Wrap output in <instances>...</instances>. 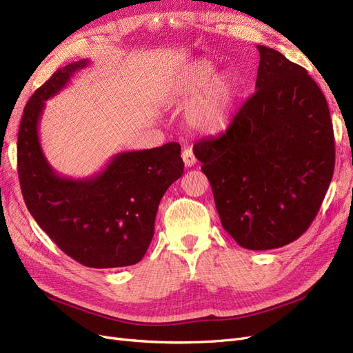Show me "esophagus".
I'll list each match as a JSON object with an SVG mask.
<instances>
[{
	"label": "esophagus",
	"instance_id": "obj_1",
	"mask_svg": "<svg viewBox=\"0 0 353 353\" xmlns=\"http://www.w3.org/2000/svg\"><path fill=\"white\" fill-rule=\"evenodd\" d=\"M183 160H184L185 166H188V168L194 166L196 162H197L196 156L193 154V150H191V148H184V152H183Z\"/></svg>",
	"mask_w": 353,
	"mask_h": 353
}]
</instances>
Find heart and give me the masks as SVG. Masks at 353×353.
<instances>
[{
    "instance_id": "b5f03b06",
    "label": "heart",
    "mask_w": 353,
    "mask_h": 353,
    "mask_svg": "<svg viewBox=\"0 0 353 353\" xmlns=\"http://www.w3.org/2000/svg\"><path fill=\"white\" fill-rule=\"evenodd\" d=\"M216 73L209 60H197L185 66L169 88L170 97L188 100L187 121L194 130L215 134L227 126L239 94L237 79L232 73Z\"/></svg>"
}]
</instances>
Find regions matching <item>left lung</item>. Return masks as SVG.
<instances>
[{"mask_svg": "<svg viewBox=\"0 0 353 353\" xmlns=\"http://www.w3.org/2000/svg\"><path fill=\"white\" fill-rule=\"evenodd\" d=\"M256 92L227 131L194 144L221 223L241 248L297 240L321 208L334 172L328 104L306 69L258 46Z\"/></svg>", "mask_w": 353, "mask_h": 353, "instance_id": "8db88e82", "label": "left lung"}]
</instances>
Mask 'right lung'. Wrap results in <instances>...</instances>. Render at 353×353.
Instances as JSON below:
<instances>
[{"label":"right lung","mask_w":353,"mask_h":353,"mask_svg":"<svg viewBox=\"0 0 353 353\" xmlns=\"http://www.w3.org/2000/svg\"><path fill=\"white\" fill-rule=\"evenodd\" d=\"M90 65L60 68L29 99L17 137V172L30 215L59 249L90 268H121L143 259L154 236L160 199L184 172L181 145L123 152L83 179L59 175L39 144L46 101Z\"/></svg>","instance_id":"1"}]
</instances>
